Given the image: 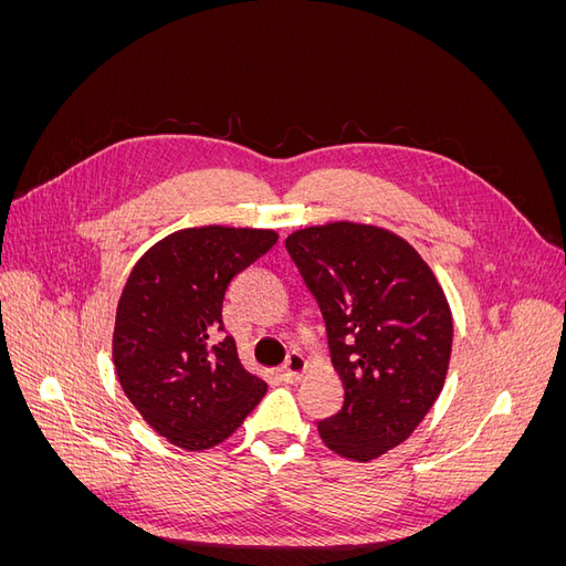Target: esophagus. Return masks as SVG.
<instances>
[{
    "instance_id": "esophagus-1",
    "label": "esophagus",
    "mask_w": 566,
    "mask_h": 566,
    "mask_svg": "<svg viewBox=\"0 0 566 566\" xmlns=\"http://www.w3.org/2000/svg\"><path fill=\"white\" fill-rule=\"evenodd\" d=\"M304 368H306V364H304L302 354L290 352L287 358H285V364L281 366V378H283L285 382H297L300 375L304 373Z\"/></svg>"
}]
</instances>
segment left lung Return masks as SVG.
Here are the masks:
<instances>
[{
    "mask_svg": "<svg viewBox=\"0 0 566 566\" xmlns=\"http://www.w3.org/2000/svg\"><path fill=\"white\" fill-rule=\"evenodd\" d=\"M314 295L333 366L345 387L318 422L325 447L368 462L399 447L447 380L453 321L432 269L403 238L335 221L285 238Z\"/></svg>",
    "mask_w": 566,
    "mask_h": 566,
    "instance_id": "left-lung-1",
    "label": "left lung"
}]
</instances>
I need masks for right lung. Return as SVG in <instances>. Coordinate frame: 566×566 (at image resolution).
Wrapping results in <instances>:
<instances>
[{
	"label": "right lung",
	"instance_id": "1",
	"mask_svg": "<svg viewBox=\"0 0 566 566\" xmlns=\"http://www.w3.org/2000/svg\"><path fill=\"white\" fill-rule=\"evenodd\" d=\"M276 241L269 229H184L129 273L115 314V373L142 418L179 449L217 447L264 397L266 385L238 361L221 306L231 281Z\"/></svg>",
	"mask_w": 566,
	"mask_h": 566
}]
</instances>
